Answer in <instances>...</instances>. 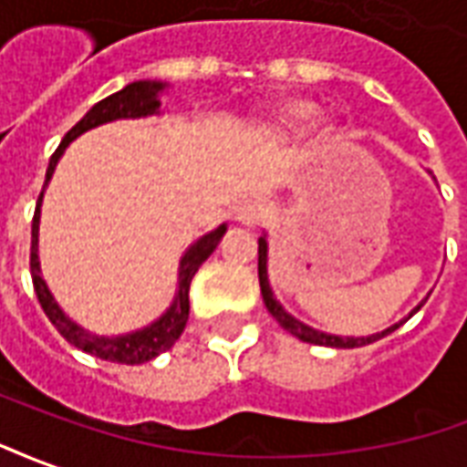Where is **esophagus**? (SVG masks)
I'll list each match as a JSON object with an SVG mask.
<instances>
[{
	"label": "esophagus",
	"mask_w": 467,
	"mask_h": 467,
	"mask_svg": "<svg viewBox=\"0 0 467 467\" xmlns=\"http://www.w3.org/2000/svg\"><path fill=\"white\" fill-rule=\"evenodd\" d=\"M268 216V203L264 199H248L244 201L236 211V219L246 226H256Z\"/></svg>",
	"instance_id": "34e87169"
}]
</instances>
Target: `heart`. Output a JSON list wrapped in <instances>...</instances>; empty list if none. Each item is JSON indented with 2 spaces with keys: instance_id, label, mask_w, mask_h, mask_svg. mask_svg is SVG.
I'll return each mask as SVG.
<instances>
[{
  "instance_id": "1",
  "label": "heart",
  "mask_w": 467,
  "mask_h": 467,
  "mask_svg": "<svg viewBox=\"0 0 467 467\" xmlns=\"http://www.w3.org/2000/svg\"><path fill=\"white\" fill-rule=\"evenodd\" d=\"M313 114V104L311 101H304V99H296V101H288L284 107H278L274 111V117L268 119V126H271V131L275 134H296L301 126L306 124V119ZM316 136L321 139V141H331L333 136H336V124L328 121V119H323L316 124Z\"/></svg>"
}]
</instances>
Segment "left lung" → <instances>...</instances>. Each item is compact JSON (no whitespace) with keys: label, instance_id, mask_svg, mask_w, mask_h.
I'll return each instance as SVG.
<instances>
[{"label":"left lung","instance_id":"left-lung-1","mask_svg":"<svg viewBox=\"0 0 467 467\" xmlns=\"http://www.w3.org/2000/svg\"><path fill=\"white\" fill-rule=\"evenodd\" d=\"M266 261H268L266 238H258V284H261V296H264V304H266L268 313H271L275 321H278V326H281V328H285V331L291 333V336H296L298 341L313 343V346H331V348H358V346H368V343L380 341L383 336L393 333L396 328H400V326L406 323V321H400V323H396V326L386 328V331L373 333V336H366V338H346V336H331V333L316 331V328H311V326H306V323H301L298 318H294L291 313H285L284 306L275 301L274 291H271V285H268ZM425 301H428V298H425ZM420 306H418L415 311H420ZM413 313H410V316H413Z\"/></svg>","mask_w":467,"mask_h":467}]
</instances>
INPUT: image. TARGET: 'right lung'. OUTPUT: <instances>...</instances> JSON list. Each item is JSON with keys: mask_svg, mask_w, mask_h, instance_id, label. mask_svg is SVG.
Masks as SVG:
<instances>
[{"mask_svg": "<svg viewBox=\"0 0 467 467\" xmlns=\"http://www.w3.org/2000/svg\"><path fill=\"white\" fill-rule=\"evenodd\" d=\"M166 84L161 81H134V84H126L124 89L111 94V97L101 99L99 104L84 114L79 124L71 126L67 136L61 139L59 149L54 151L52 159H49V169H47V182H44V189L52 179L54 169H57V161L64 154V149L81 136L84 131H89L94 126L109 124V121H117V119H141L151 117V114H159V91L163 89ZM44 189L39 193V201H36V211H34L32 219V256H29V266H32V281L34 291H36V298L42 304L47 318L54 323V328L77 348L87 350L91 356H97L101 360H111V363H126V366H136V363H146V360L156 358L159 353L169 350L173 343L179 341V336L186 328V321H189V288H192V278L196 275L199 266L206 261V258L216 251L219 241L226 234V223H221L219 229L211 231L206 236H201L193 246L186 248V254L182 256V264H179V291H176V298L173 304L169 306V311L163 313L159 321H154L151 326H146L141 331L126 333V336H94V333L84 331L81 326L71 321L67 313L61 311L59 304L54 301V296L49 294V288L44 284L42 274H39V254H36V244H39V213H42V196Z\"/></svg>", "mask_w": 467, "mask_h": 467, "instance_id": "obj_1", "label": "right lung"}]
</instances>
